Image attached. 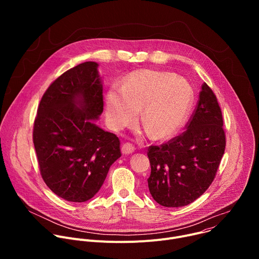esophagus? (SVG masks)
Segmentation results:
<instances>
[{"label": "esophagus", "instance_id": "esophagus-1", "mask_svg": "<svg viewBox=\"0 0 259 259\" xmlns=\"http://www.w3.org/2000/svg\"><path fill=\"white\" fill-rule=\"evenodd\" d=\"M134 146L131 143H124L121 147V152L123 155H130L134 152Z\"/></svg>", "mask_w": 259, "mask_h": 259}]
</instances>
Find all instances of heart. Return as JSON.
<instances>
[{
    "instance_id": "1",
    "label": "heart",
    "mask_w": 259,
    "mask_h": 259,
    "mask_svg": "<svg viewBox=\"0 0 259 259\" xmlns=\"http://www.w3.org/2000/svg\"><path fill=\"white\" fill-rule=\"evenodd\" d=\"M194 102L191 84L168 71L142 69L131 72L123 87L113 86L106 93V118L121 129L136 119L142 108V125L152 138L174 135L187 121Z\"/></svg>"
}]
</instances>
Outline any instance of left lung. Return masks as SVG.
I'll list each match as a JSON object with an SVG mask.
<instances>
[{
  "label": "left lung",
  "instance_id": "8db88e82",
  "mask_svg": "<svg viewBox=\"0 0 259 259\" xmlns=\"http://www.w3.org/2000/svg\"><path fill=\"white\" fill-rule=\"evenodd\" d=\"M217 98L204 83L187 130L160 146L151 145L147 179L154 200L164 207L193 203L210 187L226 149Z\"/></svg>",
  "mask_w": 259,
  "mask_h": 259
}]
</instances>
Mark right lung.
Masks as SVG:
<instances>
[{
    "label": "right lung",
    "instance_id": "add662e5",
    "mask_svg": "<svg viewBox=\"0 0 259 259\" xmlns=\"http://www.w3.org/2000/svg\"><path fill=\"white\" fill-rule=\"evenodd\" d=\"M103 112L98 63L66 70L44 93L33 125V145L47 187L68 202H86L120 157V140L95 124Z\"/></svg>",
    "mask_w": 259,
    "mask_h": 259
}]
</instances>
